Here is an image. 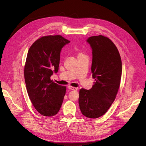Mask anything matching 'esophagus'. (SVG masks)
I'll list each match as a JSON object with an SVG mask.
<instances>
[{"label": "esophagus", "mask_w": 146, "mask_h": 146, "mask_svg": "<svg viewBox=\"0 0 146 146\" xmlns=\"http://www.w3.org/2000/svg\"><path fill=\"white\" fill-rule=\"evenodd\" d=\"M68 88H69L70 90H75V91L77 90V87H72V86H68Z\"/></svg>", "instance_id": "34e87169"}]
</instances>
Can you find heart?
<instances>
[{
	"instance_id": "b5f03b06",
	"label": "heart",
	"mask_w": 146,
	"mask_h": 146,
	"mask_svg": "<svg viewBox=\"0 0 146 146\" xmlns=\"http://www.w3.org/2000/svg\"><path fill=\"white\" fill-rule=\"evenodd\" d=\"M80 54H82V53H79L78 55H80Z\"/></svg>"
}]
</instances>
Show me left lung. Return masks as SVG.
<instances>
[{"label":"left lung","mask_w":146,"mask_h":146,"mask_svg":"<svg viewBox=\"0 0 146 146\" xmlns=\"http://www.w3.org/2000/svg\"><path fill=\"white\" fill-rule=\"evenodd\" d=\"M92 49L91 71L95 81L90 90L79 92L80 109L86 117L96 119L106 113L115 100L122 71L121 57L115 44L102 35L88 38Z\"/></svg>","instance_id":"left-lung-1"}]
</instances>
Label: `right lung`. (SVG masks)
Here are the masks:
<instances>
[{"label":"right lung","mask_w":146,"mask_h":146,"mask_svg":"<svg viewBox=\"0 0 146 146\" xmlns=\"http://www.w3.org/2000/svg\"><path fill=\"white\" fill-rule=\"evenodd\" d=\"M70 41L61 35L44 36L38 39L28 51L24 68L27 92L38 111L51 117L59 112L66 87L50 79L59 70L60 54Z\"/></svg>","instance_id":"1"}]
</instances>
